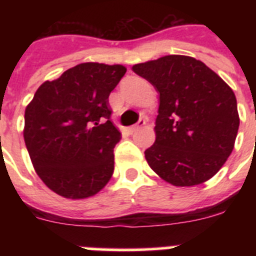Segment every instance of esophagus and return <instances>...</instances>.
<instances>
[{
	"label": "esophagus",
	"mask_w": 256,
	"mask_h": 256,
	"mask_svg": "<svg viewBox=\"0 0 256 256\" xmlns=\"http://www.w3.org/2000/svg\"><path fill=\"white\" fill-rule=\"evenodd\" d=\"M144 124H146V120H144V118H141V119H140V120L137 122V124H134V126H130V132L133 133V132H136V130H138L140 128H142V126H144Z\"/></svg>",
	"instance_id": "34e87169"
}]
</instances>
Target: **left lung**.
<instances>
[{
	"label": "left lung",
	"mask_w": 256,
	"mask_h": 256,
	"mask_svg": "<svg viewBox=\"0 0 256 256\" xmlns=\"http://www.w3.org/2000/svg\"><path fill=\"white\" fill-rule=\"evenodd\" d=\"M159 94L150 168L174 186H195L216 174L234 150L240 126L230 86L204 62L169 55L132 68Z\"/></svg>",
	"instance_id": "1"
}]
</instances>
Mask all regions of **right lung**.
I'll return each instance as SVG.
<instances>
[{
	"instance_id": "add662e5",
	"label": "right lung",
	"mask_w": 256,
	"mask_h": 256,
	"mask_svg": "<svg viewBox=\"0 0 256 256\" xmlns=\"http://www.w3.org/2000/svg\"><path fill=\"white\" fill-rule=\"evenodd\" d=\"M123 65L84 62L47 80L26 108L24 141L40 178L66 198L102 190L114 172L122 133L112 123L108 94Z\"/></svg>"
}]
</instances>
